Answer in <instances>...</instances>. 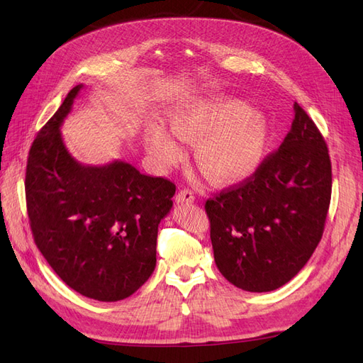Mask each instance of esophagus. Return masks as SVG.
<instances>
[{
	"label": "esophagus",
	"mask_w": 363,
	"mask_h": 363,
	"mask_svg": "<svg viewBox=\"0 0 363 363\" xmlns=\"http://www.w3.org/2000/svg\"><path fill=\"white\" fill-rule=\"evenodd\" d=\"M177 203H194V200H195V196H194V194L189 191V189H182L179 194H177Z\"/></svg>",
	"instance_id": "34e87169"
}]
</instances>
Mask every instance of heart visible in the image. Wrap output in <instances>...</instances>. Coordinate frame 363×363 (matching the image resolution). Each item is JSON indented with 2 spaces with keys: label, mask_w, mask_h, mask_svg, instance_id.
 <instances>
[{
  "label": "heart",
  "mask_w": 363,
  "mask_h": 363,
  "mask_svg": "<svg viewBox=\"0 0 363 363\" xmlns=\"http://www.w3.org/2000/svg\"><path fill=\"white\" fill-rule=\"evenodd\" d=\"M171 127L180 139L195 142L196 168L218 186L248 180L265 157L267 121L236 96L211 95L184 104L172 115ZM147 147L162 169L183 156L177 138L160 125L148 128Z\"/></svg>",
  "instance_id": "obj_1"
}]
</instances>
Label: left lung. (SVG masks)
<instances>
[{"mask_svg": "<svg viewBox=\"0 0 363 363\" xmlns=\"http://www.w3.org/2000/svg\"><path fill=\"white\" fill-rule=\"evenodd\" d=\"M289 133L257 172L206 201L215 263L248 292L294 279L320 244L332 196L325 140L298 104Z\"/></svg>", "mask_w": 363, "mask_h": 363, "instance_id": "obj_1", "label": "left lung"}]
</instances>
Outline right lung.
Masks as SVG:
<instances>
[{
    "label": "right lung",
    "mask_w": 363,
    "mask_h": 363,
    "mask_svg": "<svg viewBox=\"0 0 363 363\" xmlns=\"http://www.w3.org/2000/svg\"><path fill=\"white\" fill-rule=\"evenodd\" d=\"M82 87H72L33 140L27 212L39 251L69 288L119 301L156 268L157 228L171 211L175 184L123 160L91 167L69 155L60 125Z\"/></svg>",
    "instance_id": "add662e5"
}]
</instances>
